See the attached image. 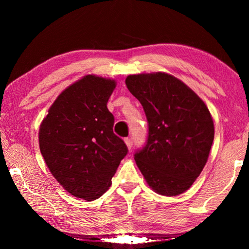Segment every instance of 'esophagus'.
<instances>
[{
  "label": "esophagus",
  "instance_id": "1",
  "mask_svg": "<svg viewBox=\"0 0 249 249\" xmlns=\"http://www.w3.org/2000/svg\"><path fill=\"white\" fill-rule=\"evenodd\" d=\"M125 142H126V145H127L128 149H129V150L132 149V147H133V140H132V138H126Z\"/></svg>",
  "mask_w": 249,
  "mask_h": 249
}]
</instances>
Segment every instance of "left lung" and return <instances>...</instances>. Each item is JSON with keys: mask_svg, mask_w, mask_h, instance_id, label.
<instances>
[{"mask_svg": "<svg viewBox=\"0 0 249 249\" xmlns=\"http://www.w3.org/2000/svg\"><path fill=\"white\" fill-rule=\"evenodd\" d=\"M126 87L144 108L148 133L134 159L161 196L183 193L200 176L214 140V124L203 101L167 73L134 74Z\"/></svg>", "mask_w": 249, "mask_h": 249, "instance_id": "obj_1", "label": "left lung"}]
</instances>
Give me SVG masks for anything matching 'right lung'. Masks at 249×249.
I'll return each mask as SVG.
<instances>
[{"mask_svg":"<svg viewBox=\"0 0 249 249\" xmlns=\"http://www.w3.org/2000/svg\"><path fill=\"white\" fill-rule=\"evenodd\" d=\"M114 88V80L86 75L58 96L40 125L39 148L50 172L87 201L107 190L128 153L107 107Z\"/></svg>","mask_w":249,"mask_h":249,"instance_id":"add662e5","label":"right lung"}]
</instances>
